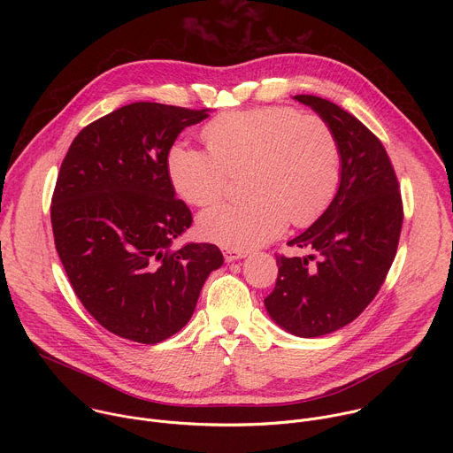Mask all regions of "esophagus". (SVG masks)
<instances>
[{
  "label": "esophagus",
  "mask_w": 453,
  "mask_h": 453,
  "mask_svg": "<svg viewBox=\"0 0 453 453\" xmlns=\"http://www.w3.org/2000/svg\"><path fill=\"white\" fill-rule=\"evenodd\" d=\"M247 256V252H243V250H234V249H224V257H226V262L229 264V262H236V260H242V257H245Z\"/></svg>",
  "instance_id": "esophagus-1"
}]
</instances>
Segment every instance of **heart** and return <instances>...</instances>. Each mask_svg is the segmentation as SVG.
<instances>
[{
    "label": "heart",
    "mask_w": 453,
    "mask_h": 453,
    "mask_svg": "<svg viewBox=\"0 0 453 453\" xmlns=\"http://www.w3.org/2000/svg\"><path fill=\"white\" fill-rule=\"evenodd\" d=\"M210 149L182 143L166 157L177 196L193 206L226 197L231 175L245 173L243 204L201 215V234L219 245L247 250L285 231L308 226L332 204L341 180V145L332 125L294 107L269 105L229 111L203 131Z\"/></svg>",
    "instance_id": "heart-1"
}]
</instances>
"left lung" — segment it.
Listing matches in <instances>:
<instances>
[{
  "mask_svg": "<svg viewBox=\"0 0 453 453\" xmlns=\"http://www.w3.org/2000/svg\"><path fill=\"white\" fill-rule=\"evenodd\" d=\"M294 98L332 125L341 182L328 210L288 242L311 254L276 256L278 280L265 308L283 330L311 339L344 328L374 299L395 262L403 206L391 159L362 121L320 96Z\"/></svg>",
  "mask_w": 453,
  "mask_h": 453,
  "instance_id": "left-lung-1",
  "label": "left lung"
}]
</instances>
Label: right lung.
Here are the masks:
<instances>
[{"label":"right lung","instance_id":"add662e5","mask_svg":"<svg viewBox=\"0 0 453 453\" xmlns=\"http://www.w3.org/2000/svg\"><path fill=\"white\" fill-rule=\"evenodd\" d=\"M210 109L156 102L123 105L89 123L60 165L55 249L84 308L111 334L157 344L191 319L208 276L222 267L213 243H172L191 226L175 199L166 157Z\"/></svg>","mask_w":453,"mask_h":453}]
</instances>
